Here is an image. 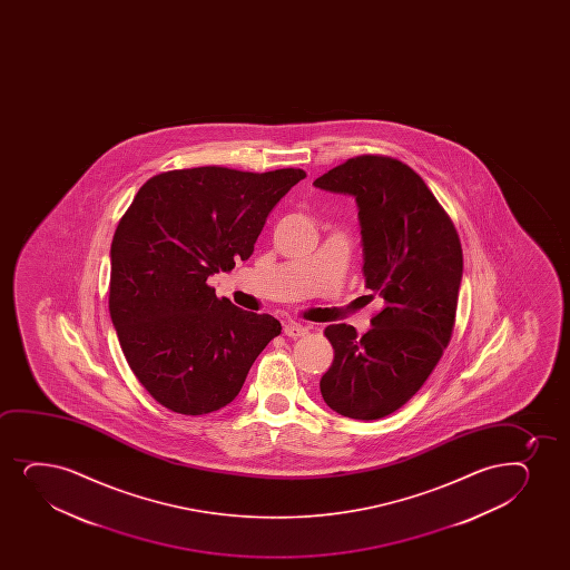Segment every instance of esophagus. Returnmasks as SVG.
<instances>
[{
	"instance_id": "1",
	"label": "esophagus",
	"mask_w": 570,
	"mask_h": 570,
	"mask_svg": "<svg viewBox=\"0 0 570 570\" xmlns=\"http://www.w3.org/2000/svg\"><path fill=\"white\" fill-rule=\"evenodd\" d=\"M283 333L288 338H298V336H304V334H308V327H304L301 323H296V321H287L285 325H283Z\"/></svg>"
}]
</instances>
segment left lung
<instances>
[{
    "label": "left lung",
    "instance_id": "obj_1",
    "mask_svg": "<svg viewBox=\"0 0 570 570\" xmlns=\"http://www.w3.org/2000/svg\"><path fill=\"white\" fill-rule=\"evenodd\" d=\"M314 186L355 197L365 287L384 304L363 336L346 323L325 328L334 360L321 395L347 419H382L419 392L451 341L462 245L424 180L392 157H352Z\"/></svg>",
    "mask_w": 570,
    "mask_h": 570
}]
</instances>
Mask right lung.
<instances>
[{"mask_svg": "<svg viewBox=\"0 0 570 570\" xmlns=\"http://www.w3.org/2000/svg\"><path fill=\"white\" fill-rule=\"evenodd\" d=\"M302 169L169 170L138 190L111 239L110 317L125 360L173 413L236 400L282 323L216 298L213 274L247 261L269 213Z\"/></svg>", "mask_w": 570, "mask_h": 570, "instance_id": "add662e5", "label": "right lung"}]
</instances>
